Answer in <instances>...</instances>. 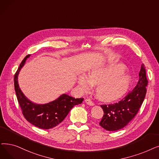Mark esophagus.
Instances as JSON below:
<instances>
[{"label": "esophagus", "mask_w": 159, "mask_h": 159, "mask_svg": "<svg viewBox=\"0 0 159 159\" xmlns=\"http://www.w3.org/2000/svg\"><path fill=\"white\" fill-rule=\"evenodd\" d=\"M85 102L86 103L87 105H89V106H93V105H94L93 102H92L90 99H85Z\"/></svg>", "instance_id": "34e87169"}]
</instances>
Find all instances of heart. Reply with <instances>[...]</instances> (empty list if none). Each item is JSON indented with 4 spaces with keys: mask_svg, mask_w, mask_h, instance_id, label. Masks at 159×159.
Segmentation results:
<instances>
[{
    "mask_svg": "<svg viewBox=\"0 0 159 159\" xmlns=\"http://www.w3.org/2000/svg\"><path fill=\"white\" fill-rule=\"evenodd\" d=\"M123 66L118 64L95 68L84 75L79 77L78 82L81 90L88 92L92 85H97L95 93L99 99L111 101L120 98L129 84V77L123 72Z\"/></svg>",
    "mask_w": 159,
    "mask_h": 159,
    "instance_id": "heart-1",
    "label": "heart"
}]
</instances>
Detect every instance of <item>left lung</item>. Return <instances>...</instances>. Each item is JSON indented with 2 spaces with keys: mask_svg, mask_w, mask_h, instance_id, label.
I'll use <instances>...</instances> for the list:
<instances>
[{
  "mask_svg": "<svg viewBox=\"0 0 159 159\" xmlns=\"http://www.w3.org/2000/svg\"><path fill=\"white\" fill-rule=\"evenodd\" d=\"M148 80L142 64L137 85L120 101L101 105L104 112L99 125L107 130H120L132 120L142 106L147 92Z\"/></svg>",
  "mask_w": 159,
  "mask_h": 159,
  "instance_id": "8db88e82",
  "label": "left lung"
}]
</instances>
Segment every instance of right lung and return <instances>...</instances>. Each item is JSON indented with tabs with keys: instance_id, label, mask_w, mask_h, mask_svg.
Here are the masks:
<instances>
[{
	"instance_id": "1",
	"label": "right lung",
	"mask_w": 159,
	"mask_h": 159,
	"mask_svg": "<svg viewBox=\"0 0 159 159\" xmlns=\"http://www.w3.org/2000/svg\"><path fill=\"white\" fill-rule=\"evenodd\" d=\"M30 54L23 60L14 75V87L17 99L25 119L37 127L49 129L58 125L62 121L71 108L81 104L83 98L75 99L67 94H63L52 102L44 105H37L27 99L18 84L17 77L20 69Z\"/></svg>"
}]
</instances>
